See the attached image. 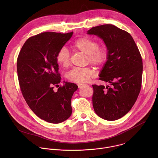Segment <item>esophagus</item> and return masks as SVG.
<instances>
[{"instance_id": "esophagus-1", "label": "esophagus", "mask_w": 158, "mask_h": 158, "mask_svg": "<svg viewBox=\"0 0 158 158\" xmlns=\"http://www.w3.org/2000/svg\"><path fill=\"white\" fill-rule=\"evenodd\" d=\"M83 85H84V84H77V86H78V87H81L82 86H83Z\"/></svg>"}]
</instances>
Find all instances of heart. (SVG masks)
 Segmentation results:
<instances>
[{
	"mask_svg": "<svg viewBox=\"0 0 158 158\" xmlns=\"http://www.w3.org/2000/svg\"><path fill=\"white\" fill-rule=\"evenodd\" d=\"M73 49L81 52L87 56V62L97 67H102L107 62L109 56V49L106 45L99 46L98 42L91 37H81L72 44ZM56 60L62 67H67L70 65V54L65 48H61L57 53ZM95 71L91 67L74 68L67 74L70 81L81 84L87 82L95 76Z\"/></svg>",
	"mask_w": 158,
	"mask_h": 158,
	"instance_id": "b5f03b06",
	"label": "heart"
}]
</instances>
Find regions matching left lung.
<instances>
[{"instance_id": "left-lung-1", "label": "left lung", "mask_w": 158, "mask_h": 158, "mask_svg": "<svg viewBox=\"0 0 158 158\" xmlns=\"http://www.w3.org/2000/svg\"><path fill=\"white\" fill-rule=\"evenodd\" d=\"M87 34L102 38L109 52L99 80L109 82L110 85H93V107L100 118L115 121L131 110L140 93L141 55L130 34L114 25L94 27Z\"/></svg>"}]
</instances>
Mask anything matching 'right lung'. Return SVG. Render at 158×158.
I'll use <instances>...</instances> for the list:
<instances>
[{
    "mask_svg": "<svg viewBox=\"0 0 158 158\" xmlns=\"http://www.w3.org/2000/svg\"><path fill=\"white\" fill-rule=\"evenodd\" d=\"M73 32H45L29 37L17 57V76L21 92L34 114L42 120L57 124L72 114L71 98L76 84L62 86L56 60L57 52L72 37ZM54 86L58 91H53Z\"/></svg>",
    "mask_w": 158,
    "mask_h": 158,
    "instance_id": "1",
    "label": "right lung"
}]
</instances>
